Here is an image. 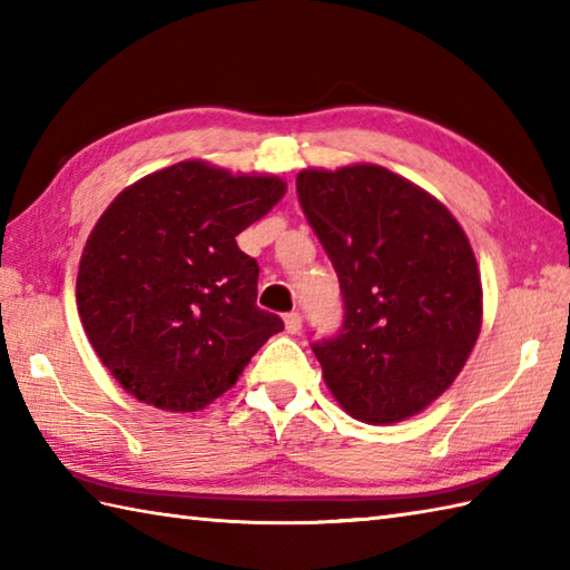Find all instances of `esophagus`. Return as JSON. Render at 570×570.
<instances>
[{
  "label": "esophagus",
  "mask_w": 570,
  "mask_h": 570,
  "mask_svg": "<svg viewBox=\"0 0 570 570\" xmlns=\"http://www.w3.org/2000/svg\"><path fill=\"white\" fill-rule=\"evenodd\" d=\"M284 323H286V331L296 335L301 331V323H304V321H301V313L292 311V313H286V316H284Z\"/></svg>",
  "instance_id": "esophagus-1"
}]
</instances>
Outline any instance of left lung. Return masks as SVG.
Returning a JSON list of instances; mask_svg holds the SVG:
<instances>
[{
    "instance_id": "left-lung-1",
    "label": "left lung",
    "mask_w": 570,
    "mask_h": 570,
    "mask_svg": "<svg viewBox=\"0 0 570 570\" xmlns=\"http://www.w3.org/2000/svg\"><path fill=\"white\" fill-rule=\"evenodd\" d=\"M301 208L335 266L343 325L313 341L350 416L396 423L439 399L478 341L482 286L463 227L382 166L301 171Z\"/></svg>"
}]
</instances>
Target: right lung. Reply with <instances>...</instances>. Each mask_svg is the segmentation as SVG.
Listing matches in <instances>:
<instances>
[{
  "label": "right lung",
  "instance_id": "1",
  "mask_svg": "<svg viewBox=\"0 0 570 570\" xmlns=\"http://www.w3.org/2000/svg\"><path fill=\"white\" fill-rule=\"evenodd\" d=\"M284 180L180 161L129 186L90 233L78 311L95 353L139 402L198 411L227 392L284 321L257 306L242 229Z\"/></svg>",
  "mask_w": 570,
  "mask_h": 570
}]
</instances>
